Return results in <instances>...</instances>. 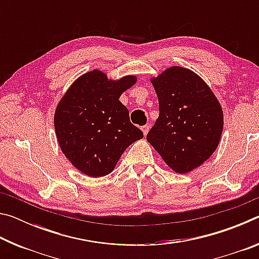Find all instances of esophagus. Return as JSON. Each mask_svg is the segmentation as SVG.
I'll use <instances>...</instances> for the list:
<instances>
[{"label": "esophagus", "instance_id": "esophagus-1", "mask_svg": "<svg viewBox=\"0 0 259 259\" xmlns=\"http://www.w3.org/2000/svg\"><path fill=\"white\" fill-rule=\"evenodd\" d=\"M148 129H150V125H144V126H142V131H143L144 136H146V135H147V133H148Z\"/></svg>", "mask_w": 259, "mask_h": 259}]
</instances>
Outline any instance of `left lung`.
Listing matches in <instances>:
<instances>
[{
  "label": "left lung",
  "mask_w": 259,
  "mask_h": 259,
  "mask_svg": "<svg viewBox=\"0 0 259 259\" xmlns=\"http://www.w3.org/2000/svg\"><path fill=\"white\" fill-rule=\"evenodd\" d=\"M151 82L160 114L147 142L175 172H190L207 161L221 142V104L207 83L185 67L166 68Z\"/></svg>",
  "instance_id": "left-lung-1"
}]
</instances>
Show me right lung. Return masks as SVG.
<instances>
[{"instance_id": "add662e5", "label": "right lung", "mask_w": 259, "mask_h": 259, "mask_svg": "<svg viewBox=\"0 0 259 259\" xmlns=\"http://www.w3.org/2000/svg\"><path fill=\"white\" fill-rule=\"evenodd\" d=\"M137 76L108 78L94 69L68 88L55 112V130L61 152L82 174L102 177L111 174L131 144L144 137L130 122L119 98Z\"/></svg>"}]
</instances>
